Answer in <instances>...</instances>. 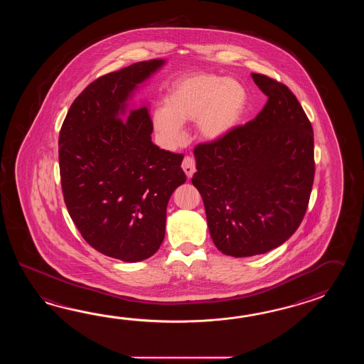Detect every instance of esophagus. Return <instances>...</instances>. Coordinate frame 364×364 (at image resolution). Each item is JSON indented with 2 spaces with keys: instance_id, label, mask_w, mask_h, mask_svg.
<instances>
[{
  "instance_id": "1",
  "label": "esophagus",
  "mask_w": 364,
  "mask_h": 364,
  "mask_svg": "<svg viewBox=\"0 0 364 364\" xmlns=\"http://www.w3.org/2000/svg\"><path fill=\"white\" fill-rule=\"evenodd\" d=\"M182 169L185 171L187 178L193 177V173L196 171V164H195V160H193V157L186 156L183 161H182Z\"/></svg>"
}]
</instances>
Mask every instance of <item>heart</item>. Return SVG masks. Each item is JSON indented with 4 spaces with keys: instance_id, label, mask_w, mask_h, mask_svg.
I'll use <instances>...</instances> for the list:
<instances>
[{
    "instance_id": "b5f03b06",
    "label": "heart",
    "mask_w": 364,
    "mask_h": 364,
    "mask_svg": "<svg viewBox=\"0 0 364 364\" xmlns=\"http://www.w3.org/2000/svg\"><path fill=\"white\" fill-rule=\"evenodd\" d=\"M247 92L237 80L196 73L176 80L152 113L156 132L168 146L182 139V124L196 122L201 138L223 139L240 126L247 109Z\"/></svg>"
}]
</instances>
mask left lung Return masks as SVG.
Masks as SVG:
<instances>
[{
    "instance_id": "obj_1",
    "label": "left lung",
    "mask_w": 364,
    "mask_h": 364,
    "mask_svg": "<svg viewBox=\"0 0 364 364\" xmlns=\"http://www.w3.org/2000/svg\"><path fill=\"white\" fill-rule=\"evenodd\" d=\"M268 96L263 110L223 139L193 149L213 243L225 255H260L302 223L315 176L314 130L294 93L251 74Z\"/></svg>"
}]
</instances>
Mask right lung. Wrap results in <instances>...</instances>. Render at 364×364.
Here are the masks:
<instances>
[{
  "instance_id": "add662e5",
  "label": "right lung",
  "mask_w": 364,
  "mask_h": 364,
  "mask_svg": "<svg viewBox=\"0 0 364 364\" xmlns=\"http://www.w3.org/2000/svg\"><path fill=\"white\" fill-rule=\"evenodd\" d=\"M165 60L136 62L85 87L62 124L58 159L70 217L101 254L136 263L160 248L183 155L152 143L148 105L129 109Z\"/></svg>"
}]
</instances>
